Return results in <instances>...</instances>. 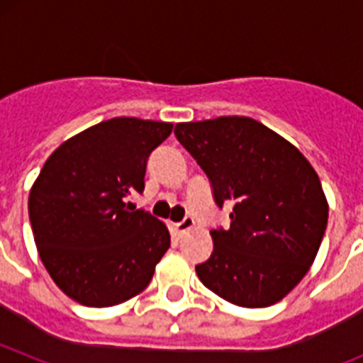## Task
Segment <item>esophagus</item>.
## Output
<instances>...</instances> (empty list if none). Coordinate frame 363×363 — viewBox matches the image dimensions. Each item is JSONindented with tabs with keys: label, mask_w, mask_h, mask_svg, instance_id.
<instances>
[{
	"label": "esophagus",
	"mask_w": 363,
	"mask_h": 363,
	"mask_svg": "<svg viewBox=\"0 0 363 363\" xmlns=\"http://www.w3.org/2000/svg\"><path fill=\"white\" fill-rule=\"evenodd\" d=\"M192 227H194V218H191V216H187L185 220L179 221V223H174V229L179 236H184L185 233H189Z\"/></svg>",
	"instance_id": "esophagus-1"
}]
</instances>
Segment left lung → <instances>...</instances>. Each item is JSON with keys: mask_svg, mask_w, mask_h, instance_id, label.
Returning <instances> with one entry per match:
<instances>
[{"mask_svg": "<svg viewBox=\"0 0 363 363\" xmlns=\"http://www.w3.org/2000/svg\"><path fill=\"white\" fill-rule=\"evenodd\" d=\"M178 142L203 169L229 229L211 230L201 284L240 307H269L306 277L327 227L325 194L306 156L245 116L178 123Z\"/></svg>", "mask_w": 363, "mask_h": 363, "instance_id": "left-lung-1", "label": "left lung"}]
</instances>
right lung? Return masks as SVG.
I'll return each instance as SVG.
<instances>
[{"label": "right lung", "mask_w": 363, "mask_h": 363, "mask_svg": "<svg viewBox=\"0 0 363 363\" xmlns=\"http://www.w3.org/2000/svg\"><path fill=\"white\" fill-rule=\"evenodd\" d=\"M171 133L165 121H101L57 147L32 185L28 218L40 258L78 303L130 300L171 247L165 223L127 203L143 192L147 160Z\"/></svg>", "instance_id": "right-lung-1"}]
</instances>
